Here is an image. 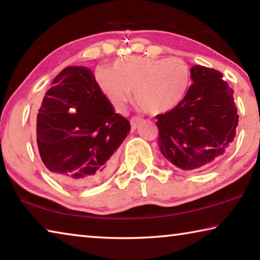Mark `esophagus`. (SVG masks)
<instances>
[{"mask_svg": "<svg viewBox=\"0 0 260 260\" xmlns=\"http://www.w3.org/2000/svg\"><path fill=\"white\" fill-rule=\"evenodd\" d=\"M141 121H142V119H141L140 117H133V118H132V119H131V125H132V128L135 129L136 127H138V125L140 124Z\"/></svg>", "mask_w": 260, "mask_h": 260, "instance_id": "esophagus-1", "label": "esophagus"}]
</instances>
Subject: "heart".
<instances>
[{"mask_svg":"<svg viewBox=\"0 0 260 260\" xmlns=\"http://www.w3.org/2000/svg\"><path fill=\"white\" fill-rule=\"evenodd\" d=\"M101 91L116 109H124L134 90V100L146 112H169L182 102L190 83V69L179 57H125L111 70L95 73Z\"/></svg>","mask_w":260,"mask_h":260,"instance_id":"1","label":"heart"}]
</instances>
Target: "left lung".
Wrapping results in <instances>:
<instances>
[{
	"label": "left lung",
	"instance_id": "1",
	"mask_svg": "<svg viewBox=\"0 0 260 260\" xmlns=\"http://www.w3.org/2000/svg\"><path fill=\"white\" fill-rule=\"evenodd\" d=\"M190 78L182 102L156 116L158 147L179 169L200 171L225 153L235 138L239 114L234 90L219 71L195 65Z\"/></svg>",
	"mask_w": 260,
	"mask_h": 260
}]
</instances>
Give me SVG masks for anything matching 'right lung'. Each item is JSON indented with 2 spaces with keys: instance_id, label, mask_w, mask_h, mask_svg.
Wrapping results in <instances>:
<instances>
[{
  "instance_id": "add662e5",
  "label": "right lung",
  "mask_w": 260,
  "mask_h": 260,
  "mask_svg": "<svg viewBox=\"0 0 260 260\" xmlns=\"http://www.w3.org/2000/svg\"><path fill=\"white\" fill-rule=\"evenodd\" d=\"M129 131V121L114 112L93 72L85 67H69L54 79L43 98L37 142L52 178L83 188L109 177L117 149Z\"/></svg>"
}]
</instances>
